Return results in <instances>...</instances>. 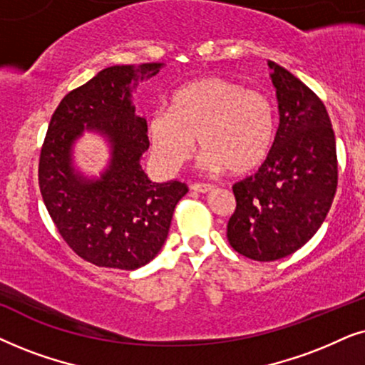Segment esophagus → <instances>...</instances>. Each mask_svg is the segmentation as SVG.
<instances>
[{"mask_svg": "<svg viewBox=\"0 0 365 365\" xmlns=\"http://www.w3.org/2000/svg\"><path fill=\"white\" fill-rule=\"evenodd\" d=\"M190 190L197 193H210L213 190V185H210V183H192Z\"/></svg>", "mask_w": 365, "mask_h": 365, "instance_id": "esophagus-1", "label": "esophagus"}]
</instances>
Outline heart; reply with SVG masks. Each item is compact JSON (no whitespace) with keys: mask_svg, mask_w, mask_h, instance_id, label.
<instances>
[{"mask_svg":"<svg viewBox=\"0 0 365 365\" xmlns=\"http://www.w3.org/2000/svg\"><path fill=\"white\" fill-rule=\"evenodd\" d=\"M275 135L272 101L260 91L220 76L182 86L173 93L170 110H157L148 120L150 147L165 170L182 167L198 137L203 168L249 173L269 157Z\"/></svg>","mask_w":365,"mask_h":365,"instance_id":"heart-1","label":"heart"}]
</instances>
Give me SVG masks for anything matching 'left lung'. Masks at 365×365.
<instances>
[{
    "mask_svg": "<svg viewBox=\"0 0 365 365\" xmlns=\"http://www.w3.org/2000/svg\"><path fill=\"white\" fill-rule=\"evenodd\" d=\"M280 123L259 172L233 185L237 208L227 239L244 257L284 259L315 235L337 190V152L329 113L297 76L269 61Z\"/></svg>",
    "mask_w": 365,
    "mask_h": 365,
    "instance_id": "1",
    "label": "left lung"
}]
</instances>
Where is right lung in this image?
I'll list each match as a JSON object with an SVG mask.
<instances>
[{"label": "right lung", "instance_id": "obj_1", "mask_svg": "<svg viewBox=\"0 0 365 365\" xmlns=\"http://www.w3.org/2000/svg\"><path fill=\"white\" fill-rule=\"evenodd\" d=\"M163 63L115 65L73 90L51 116L38 180L51 220L81 259L135 270L153 260L167 240L185 183H155L140 160L150 147L147 120L135 115L132 91ZM85 131L110 143L109 167L88 179L72 167V147Z\"/></svg>", "mask_w": 365, "mask_h": 365}]
</instances>
